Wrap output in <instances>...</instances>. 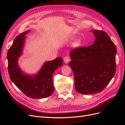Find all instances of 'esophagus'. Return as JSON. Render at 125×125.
Returning a JSON list of instances; mask_svg holds the SVG:
<instances>
[{
	"mask_svg": "<svg viewBox=\"0 0 125 125\" xmlns=\"http://www.w3.org/2000/svg\"><path fill=\"white\" fill-rule=\"evenodd\" d=\"M63 61H64V62L65 63H68L70 62V58L69 56H65L64 57Z\"/></svg>",
	"mask_w": 125,
	"mask_h": 125,
	"instance_id": "1",
	"label": "esophagus"
}]
</instances>
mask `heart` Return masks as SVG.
Segmentation results:
<instances>
[{
	"label": "heart",
	"instance_id": "1",
	"mask_svg": "<svg viewBox=\"0 0 125 125\" xmlns=\"http://www.w3.org/2000/svg\"><path fill=\"white\" fill-rule=\"evenodd\" d=\"M80 43H81V42H80V41H78L77 42H76V45H79L80 44Z\"/></svg>",
	"mask_w": 125,
	"mask_h": 125
}]
</instances>
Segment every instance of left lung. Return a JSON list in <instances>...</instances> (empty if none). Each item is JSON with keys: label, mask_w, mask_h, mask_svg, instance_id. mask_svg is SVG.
Instances as JSON below:
<instances>
[{"label": "left lung", "mask_w": 125, "mask_h": 125, "mask_svg": "<svg viewBox=\"0 0 125 125\" xmlns=\"http://www.w3.org/2000/svg\"><path fill=\"white\" fill-rule=\"evenodd\" d=\"M95 40L88 47H78L70 53L69 65L74 73L75 88L84 94L100 92L116 70V45L105 31H91Z\"/></svg>", "instance_id": "left-lung-1"}]
</instances>
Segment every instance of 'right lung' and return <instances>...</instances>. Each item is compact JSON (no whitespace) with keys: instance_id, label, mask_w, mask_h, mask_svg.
<instances>
[{"instance_id":"obj_1","label":"right lung","mask_w":125,"mask_h":125,"mask_svg":"<svg viewBox=\"0 0 125 125\" xmlns=\"http://www.w3.org/2000/svg\"><path fill=\"white\" fill-rule=\"evenodd\" d=\"M30 31L24 32L15 38L7 53L8 69L11 80L27 97L44 98L52 95L54 91L52 76L55 70L61 66V57H57L44 64L37 74L30 76L22 72L17 64L18 57L22 54L25 36Z\"/></svg>"}]
</instances>
